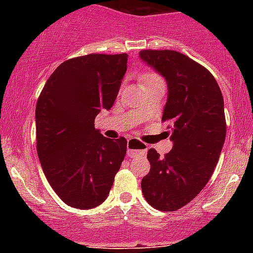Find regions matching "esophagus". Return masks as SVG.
I'll return each instance as SVG.
<instances>
[{"mask_svg": "<svg viewBox=\"0 0 253 253\" xmlns=\"http://www.w3.org/2000/svg\"><path fill=\"white\" fill-rule=\"evenodd\" d=\"M147 153V144L139 142L137 139H129L128 140V156L130 158L139 157L144 156Z\"/></svg>", "mask_w": 253, "mask_h": 253, "instance_id": "34e87169", "label": "esophagus"}]
</instances>
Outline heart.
<instances>
[{
    "mask_svg": "<svg viewBox=\"0 0 253 253\" xmlns=\"http://www.w3.org/2000/svg\"><path fill=\"white\" fill-rule=\"evenodd\" d=\"M142 80L144 81V84H146V82L153 81V80H160V78H158L156 75H153V73H147V75L143 76Z\"/></svg>",
    "mask_w": 253,
    "mask_h": 253,
    "instance_id": "obj_1",
    "label": "heart"
}]
</instances>
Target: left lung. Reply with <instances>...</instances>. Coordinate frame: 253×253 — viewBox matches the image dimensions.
Here are the masks:
<instances>
[{
  "mask_svg": "<svg viewBox=\"0 0 253 253\" xmlns=\"http://www.w3.org/2000/svg\"><path fill=\"white\" fill-rule=\"evenodd\" d=\"M139 57L166 80L162 120L172 123L167 134L173 143L165 157L148 151L151 169L142 193L157 210L173 211L191 202L213 175L227 133L224 101L213 75L187 55L142 50Z\"/></svg>",
  "mask_w": 253,
  "mask_h": 253,
  "instance_id": "8db88e82",
  "label": "left lung"
}]
</instances>
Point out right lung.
<instances>
[{
  "instance_id": "1",
  "label": "right lung",
  "mask_w": 253,
  "mask_h": 253,
  "mask_svg": "<svg viewBox=\"0 0 253 253\" xmlns=\"http://www.w3.org/2000/svg\"><path fill=\"white\" fill-rule=\"evenodd\" d=\"M126 62L125 53L66 60L38 99V156L48 182L69 207L87 210L104 203L124 161L126 139L104 137L93 123L115 102Z\"/></svg>"
}]
</instances>
